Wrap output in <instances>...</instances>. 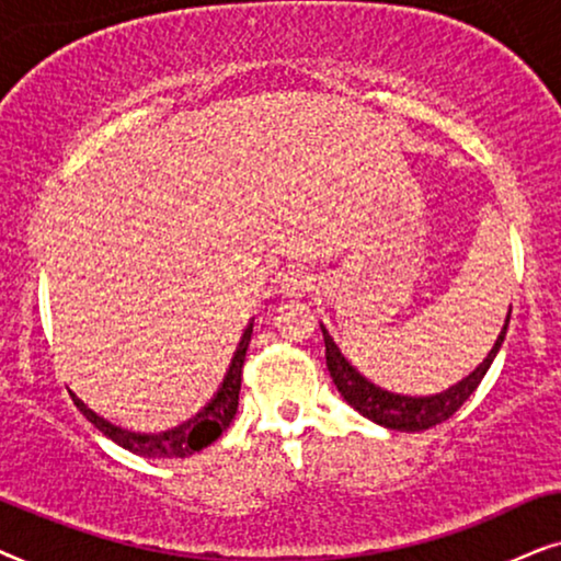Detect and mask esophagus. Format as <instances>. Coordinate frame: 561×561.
I'll return each mask as SVG.
<instances>
[{
	"label": "esophagus",
	"mask_w": 561,
	"mask_h": 561,
	"mask_svg": "<svg viewBox=\"0 0 561 561\" xmlns=\"http://www.w3.org/2000/svg\"><path fill=\"white\" fill-rule=\"evenodd\" d=\"M312 289V276L308 272H302V268H293V272H287L282 276L279 282V293L282 297H289V300H300Z\"/></svg>",
	"instance_id": "esophagus-1"
}]
</instances>
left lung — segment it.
Instances as JSON below:
<instances>
[{"instance_id":"1","label":"left lung","mask_w":561,"mask_h":561,"mask_svg":"<svg viewBox=\"0 0 561 561\" xmlns=\"http://www.w3.org/2000/svg\"><path fill=\"white\" fill-rule=\"evenodd\" d=\"M507 323H511V312L505 316V325L500 331L495 346L490 348V354L477 364L474 371L461 379V382L451 385L449 390L425 394V398H410V394H398L390 390H382L375 382H369L367 377L358 371L354 364L348 362L346 356L341 354L339 343L331 339V333L325 331V325L320 323V331H323L325 341V364L328 371H331L333 385L339 387L341 398L348 402L356 413H362L369 421L377 425H385V428L392 431H405V433H417L425 428H433V425L449 421V417L457 413V410L469 400V394L477 390V385L482 382V377L488 375L490 364L495 362L500 346H503Z\"/></svg>"}]
</instances>
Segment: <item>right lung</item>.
<instances>
[{
	"instance_id": "1",
	"label": "right lung",
	"mask_w": 561,
	"mask_h": 561,
	"mask_svg": "<svg viewBox=\"0 0 561 561\" xmlns=\"http://www.w3.org/2000/svg\"><path fill=\"white\" fill-rule=\"evenodd\" d=\"M253 333V320L245 325V331L238 341V348L233 358H230V367L226 371V379L215 392V398L199 410L192 421L179 425V428L163 431V433H136L128 428H119V425L110 423L107 417L96 415L92 408H87L77 394L71 392L73 405L87 415L89 423H94V428H100L104 436L112 438L117 446L128 449L138 457L146 459H184L192 457L194 451H203L205 446H210L222 431L233 423L236 410H238V394H241V369L245 362V351H249V341Z\"/></svg>"
}]
</instances>
